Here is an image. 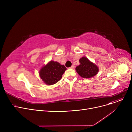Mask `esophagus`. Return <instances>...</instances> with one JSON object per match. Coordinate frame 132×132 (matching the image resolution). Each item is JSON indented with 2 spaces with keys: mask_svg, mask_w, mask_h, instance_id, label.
Wrapping results in <instances>:
<instances>
[{
  "mask_svg": "<svg viewBox=\"0 0 132 132\" xmlns=\"http://www.w3.org/2000/svg\"><path fill=\"white\" fill-rule=\"evenodd\" d=\"M74 68V65H72L71 67H70V68H71V69H73Z\"/></svg>",
  "mask_w": 132,
  "mask_h": 132,
  "instance_id": "1",
  "label": "esophagus"
}]
</instances>
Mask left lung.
<instances>
[{
	"instance_id": "1",
	"label": "left lung",
	"mask_w": 132,
	"mask_h": 132,
	"mask_svg": "<svg viewBox=\"0 0 132 132\" xmlns=\"http://www.w3.org/2000/svg\"><path fill=\"white\" fill-rule=\"evenodd\" d=\"M79 62L80 64L76 67L75 70L82 78H91L98 72L99 68L97 66L90 61L87 58L82 57L80 59Z\"/></svg>"
}]
</instances>
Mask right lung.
<instances>
[{
    "label": "right lung",
    "mask_w": 132,
    "mask_h": 132,
    "mask_svg": "<svg viewBox=\"0 0 132 132\" xmlns=\"http://www.w3.org/2000/svg\"><path fill=\"white\" fill-rule=\"evenodd\" d=\"M66 70V68L64 65L51 60L40 68L39 74L46 85H53L61 79Z\"/></svg>",
    "instance_id": "1"
}]
</instances>
